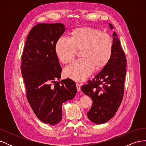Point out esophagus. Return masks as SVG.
I'll use <instances>...</instances> for the list:
<instances>
[{"label":"esophagus","instance_id":"1","mask_svg":"<svg viewBox=\"0 0 146 146\" xmlns=\"http://www.w3.org/2000/svg\"><path fill=\"white\" fill-rule=\"evenodd\" d=\"M76 86H77V90L78 91H80V88H81V84H79L78 83H76Z\"/></svg>","mask_w":146,"mask_h":146}]
</instances>
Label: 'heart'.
Returning a JSON list of instances; mask_svg holds the SVG:
<instances>
[{
  "label": "heart",
  "instance_id": "heart-1",
  "mask_svg": "<svg viewBox=\"0 0 146 146\" xmlns=\"http://www.w3.org/2000/svg\"><path fill=\"white\" fill-rule=\"evenodd\" d=\"M70 39L60 38L55 45V54L63 64L71 62L77 51L80 60L76 61L64 70V75L76 82H82L93 72L108 64L111 58L113 42L111 37L102 31L90 27H77L70 33Z\"/></svg>",
  "mask_w": 146,
  "mask_h": 146
}]
</instances>
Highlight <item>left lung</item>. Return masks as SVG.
<instances>
[{
    "instance_id": "obj_1",
    "label": "left lung",
    "mask_w": 146,
    "mask_h": 146,
    "mask_svg": "<svg viewBox=\"0 0 146 146\" xmlns=\"http://www.w3.org/2000/svg\"><path fill=\"white\" fill-rule=\"evenodd\" d=\"M109 25L113 29V26ZM113 36L111 60L92 80L81 87L82 91L93 101L91 110L87 113L88 118L98 124L107 122L115 115L124 92L127 60L115 32Z\"/></svg>"
}]
</instances>
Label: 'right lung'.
<instances>
[{
  "instance_id": "right-lung-1",
  "label": "right lung",
  "mask_w": 146,
  "mask_h": 146,
  "mask_svg": "<svg viewBox=\"0 0 146 146\" xmlns=\"http://www.w3.org/2000/svg\"><path fill=\"white\" fill-rule=\"evenodd\" d=\"M63 24H38L30 30L21 57V69L27 100L39 120L50 125L62 119V104L77 92L71 79L61 81V69L55 52L64 32Z\"/></svg>"
}]
</instances>
